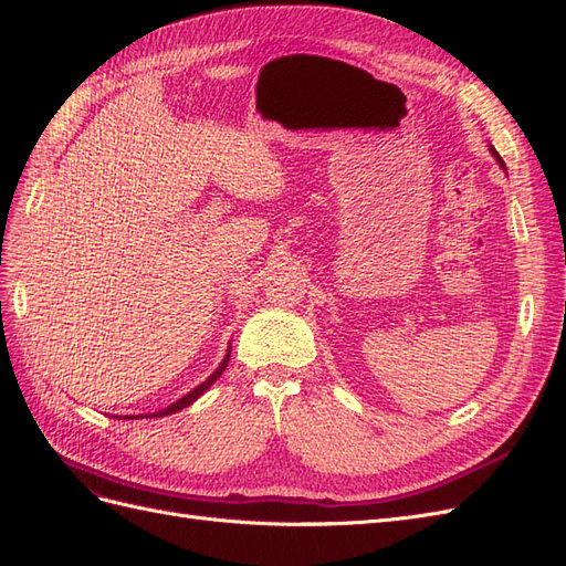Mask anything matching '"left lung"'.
I'll return each mask as SVG.
<instances>
[{
    "label": "left lung",
    "mask_w": 566,
    "mask_h": 566,
    "mask_svg": "<svg viewBox=\"0 0 566 566\" xmlns=\"http://www.w3.org/2000/svg\"><path fill=\"white\" fill-rule=\"evenodd\" d=\"M490 151H492V156H494V158L499 160V165H501V167H504V170H506V165H504V160H501V156H499V154L494 151V146H490Z\"/></svg>",
    "instance_id": "8db88e82"
}]
</instances>
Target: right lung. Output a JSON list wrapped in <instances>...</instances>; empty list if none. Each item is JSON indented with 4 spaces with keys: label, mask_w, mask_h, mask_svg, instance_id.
<instances>
[{
    "label": "right lung",
    "mask_w": 566,
    "mask_h": 566,
    "mask_svg": "<svg viewBox=\"0 0 566 566\" xmlns=\"http://www.w3.org/2000/svg\"><path fill=\"white\" fill-rule=\"evenodd\" d=\"M228 359H230V349L226 352V357H223V361H221V366L212 373V375H209V378L202 382V385H198L193 391H188L186 396H181V399L179 401H175L172 406H167V408H163V410H158V412H151V415H146V417H165V415H172V412H177V410H184L186 406H191L196 399H200V396L209 389V387H212L214 382H217V378H219V375L226 370V366H228ZM139 417V415H137ZM125 420H135V417H125Z\"/></svg>",
    "instance_id": "right-lung-1"
}]
</instances>
